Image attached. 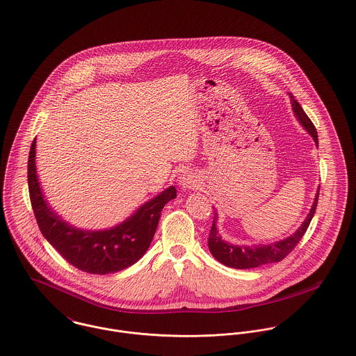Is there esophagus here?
<instances>
[{"label":"esophagus","instance_id":"1","mask_svg":"<svg viewBox=\"0 0 356 356\" xmlns=\"http://www.w3.org/2000/svg\"><path fill=\"white\" fill-rule=\"evenodd\" d=\"M178 182L182 188L185 189H193L194 186L197 185V179L194 177L193 174L191 171H184L182 174H179V178H178Z\"/></svg>","mask_w":356,"mask_h":356}]
</instances>
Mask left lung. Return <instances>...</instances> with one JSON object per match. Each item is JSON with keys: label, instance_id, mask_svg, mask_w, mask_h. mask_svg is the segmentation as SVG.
Segmentation results:
<instances>
[{"label": "left lung", "instance_id": "1", "mask_svg": "<svg viewBox=\"0 0 356 356\" xmlns=\"http://www.w3.org/2000/svg\"><path fill=\"white\" fill-rule=\"evenodd\" d=\"M290 97H291L292 110H293L296 120L300 122V125L305 129L309 131V134L313 137V140L318 145V136H317L316 127L313 125V122L306 115V113L303 111V108L300 107V104L296 102V99L292 94H290ZM318 194H320V189L317 191L312 209H310L307 218L305 219V222L302 223V226L299 227L289 238L282 239L275 243H270V245H254V246H243L242 245V246H239V245H231L226 241H223L216 228L218 213L215 211L213 223H212V228H211L209 238H208L209 252L219 262H222L223 265L229 266V268H235V269H250V268H257L259 265L282 261L291 253L292 250L295 249V246L302 239V236L305 235L307 227L310 225V222L316 213Z\"/></svg>", "mask_w": 356, "mask_h": 356}]
</instances>
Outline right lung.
<instances>
[{
  "label": "right lung",
  "instance_id": "1",
  "mask_svg": "<svg viewBox=\"0 0 356 356\" xmlns=\"http://www.w3.org/2000/svg\"><path fill=\"white\" fill-rule=\"evenodd\" d=\"M36 140V137H35ZM33 140L29 156V191L39 229L47 242L77 269L107 275L136 264L148 250L164 205L177 197L174 186L143 204L131 216L108 229H80L63 220L42 193L35 165Z\"/></svg>",
  "mask_w": 356,
  "mask_h": 356
}]
</instances>
